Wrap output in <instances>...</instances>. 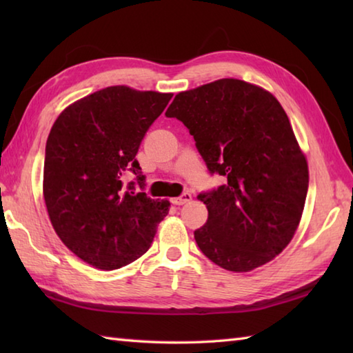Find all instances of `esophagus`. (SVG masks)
<instances>
[{
	"mask_svg": "<svg viewBox=\"0 0 353 353\" xmlns=\"http://www.w3.org/2000/svg\"><path fill=\"white\" fill-rule=\"evenodd\" d=\"M192 199V196L190 192H183L181 197H176V199H172L171 201H172V205H176V206H182V205H185V203H188V201Z\"/></svg>",
	"mask_w": 353,
	"mask_h": 353,
	"instance_id": "obj_1",
	"label": "esophagus"
}]
</instances>
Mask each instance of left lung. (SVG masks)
I'll return each mask as SVG.
<instances>
[{
  "instance_id": "1",
  "label": "left lung",
  "mask_w": 353,
  "mask_h": 353,
  "mask_svg": "<svg viewBox=\"0 0 353 353\" xmlns=\"http://www.w3.org/2000/svg\"><path fill=\"white\" fill-rule=\"evenodd\" d=\"M181 119L211 172L226 183L200 194L208 221L194 232L206 256L245 273L274 259L294 236L308 192V162L276 97L238 79L179 92Z\"/></svg>"
}]
</instances>
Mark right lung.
Listing matches in <instances>:
<instances>
[{
  "label": "right lung",
  "mask_w": 353,
  "mask_h": 353,
  "mask_svg": "<svg viewBox=\"0 0 353 353\" xmlns=\"http://www.w3.org/2000/svg\"><path fill=\"white\" fill-rule=\"evenodd\" d=\"M172 94L109 86L74 101L52 124L43 162V200L57 236L86 264L115 270L142 256L168 200L124 186L148 127Z\"/></svg>",
  "instance_id": "right-lung-1"
}]
</instances>
